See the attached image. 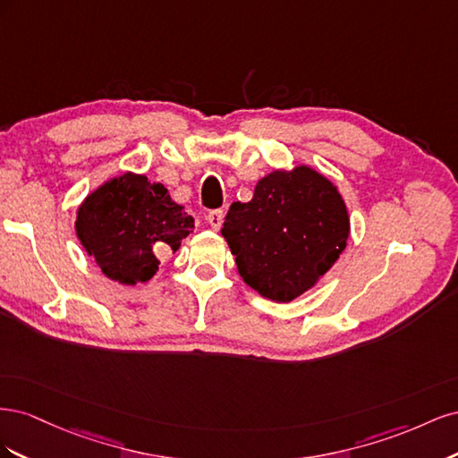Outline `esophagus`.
Wrapping results in <instances>:
<instances>
[{
  "label": "esophagus",
  "mask_w": 458,
  "mask_h": 458,
  "mask_svg": "<svg viewBox=\"0 0 458 458\" xmlns=\"http://www.w3.org/2000/svg\"><path fill=\"white\" fill-rule=\"evenodd\" d=\"M224 216H225L224 210H210L206 214V221L210 224L212 229L217 231L221 227V224H224Z\"/></svg>",
  "instance_id": "34e87169"
}]
</instances>
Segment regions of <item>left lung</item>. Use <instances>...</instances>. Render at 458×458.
<instances>
[{"label": "left lung", "instance_id": "left-lung-1", "mask_svg": "<svg viewBox=\"0 0 458 458\" xmlns=\"http://www.w3.org/2000/svg\"><path fill=\"white\" fill-rule=\"evenodd\" d=\"M248 286L293 301L335 266L350 237L338 189L308 165L261 177L250 202H233L221 229Z\"/></svg>", "mask_w": 458, "mask_h": 458}]
</instances>
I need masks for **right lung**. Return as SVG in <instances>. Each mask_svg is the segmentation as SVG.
<instances>
[{"label": "right lung", "instance_id": "1", "mask_svg": "<svg viewBox=\"0 0 458 458\" xmlns=\"http://www.w3.org/2000/svg\"><path fill=\"white\" fill-rule=\"evenodd\" d=\"M195 227L185 208L168 189L145 175L123 174L110 179L78 208L76 233L97 266L122 284L145 283L158 271L155 248L175 252Z\"/></svg>", "mask_w": 458, "mask_h": 458}]
</instances>
